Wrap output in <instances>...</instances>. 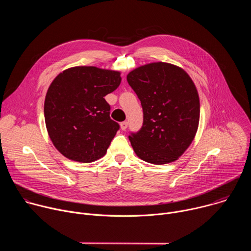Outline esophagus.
I'll return each mask as SVG.
<instances>
[{"mask_svg": "<svg viewBox=\"0 0 251 251\" xmlns=\"http://www.w3.org/2000/svg\"><path fill=\"white\" fill-rule=\"evenodd\" d=\"M120 126H121V129L123 131H125L127 129V127H128V122L127 121H123V122L120 123Z\"/></svg>", "mask_w": 251, "mask_h": 251, "instance_id": "1", "label": "esophagus"}]
</instances>
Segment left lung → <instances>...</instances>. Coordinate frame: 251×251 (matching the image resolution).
<instances>
[{
  "label": "left lung",
  "mask_w": 251,
  "mask_h": 251,
  "mask_svg": "<svg viewBox=\"0 0 251 251\" xmlns=\"http://www.w3.org/2000/svg\"><path fill=\"white\" fill-rule=\"evenodd\" d=\"M143 108V125L129 140L143 161L163 165L181 157L200 120L197 88L186 71L166 62L140 66L127 75Z\"/></svg>",
  "instance_id": "obj_1"
}]
</instances>
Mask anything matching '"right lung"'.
I'll list each match as a JSON object with an SVG mask.
<instances>
[{"mask_svg":"<svg viewBox=\"0 0 251 251\" xmlns=\"http://www.w3.org/2000/svg\"><path fill=\"white\" fill-rule=\"evenodd\" d=\"M121 82L120 73L94 66L71 67L51 82L45 120L54 147L66 158L90 163L103 157L120 126L104 96Z\"/></svg>","mask_w":251,"mask_h":251,"instance_id":"right-lung-1","label":"right lung"}]
</instances>
